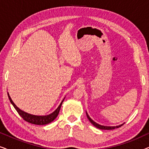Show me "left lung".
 <instances>
[{"instance_id":"obj_1","label":"left lung","mask_w":149,"mask_h":149,"mask_svg":"<svg viewBox=\"0 0 149 149\" xmlns=\"http://www.w3.org/2000/svg\"><path fill=\"white\" fill-rule=\"evenodd\" d=\"M86 115H87V118H88L89 121H90L91 123H92L93 125L95 126V127H96L97 128H99V129H100V130H114V129H115V128H118V127H121V126H122L124 124V123H123V124H121V125H117V126H104V125H100V124H98V123H97L96 122H95L94 121H93V120L90 118V117H89L88 114H87V112H86Z\"/></svg>"}]
</instances>
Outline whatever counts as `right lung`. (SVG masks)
Returning <instances> with one entry per match:
<instances>
[{
    "label": "right lung",
    "instance_id": "1",
    "mask_svg": "<svg viewBox=\"0 0 149 149\" xmlns=\"http://www.w3.org/2000/svg\"><path fill=\"white\" fill-rule=\"evenodd\" d=\"M8 93V97H9V99L10 102H11V103L12 104V105H13L14 108H15V110L18 113V114H19V115L21 116V117L23 118V119L25 120L26 121H27V122H28V123H30L32 124H34V125H47V124L52 122L57 117H58L59 112H60L61 106H62V102H64V100L65 98L64 97V98L63 99V100L62 101V102L60 103V104L59 105V107L57 108V109H56V111H54L52 113H51V114H49V115H42V116L40 115L39 116V115H32V114L26 113V112L22 111L21 109H19V108H18L17 106L14 104L13 100H12L11 98V97H10L9 93Z\"/></svg>",
    "mask_w": 149,
    "mask_h": 149
}]
</instances>
